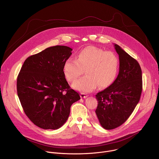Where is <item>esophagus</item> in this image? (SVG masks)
Returning a JSON list of instances; mask_svg holds the SVG:
<instances>
[{
    "label": "esophagus",
    "mask_w": 159,
    "mask_h": 159,
    "mask_svg": "<svg viewBox=\"0 0 159 159\" xmlns=\"http://www.w3.org/2000/svg\"><path fill=\"white\" fill-rule=\"evenodd\" d=\"M87 95L86 94V93H80V97H81V98H86V97H87Z\"/></svg>",
    "instance_id": "esophagus-1"
}]
</instances>
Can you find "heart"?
<instances>
[{"label": "heart", "instance_id": "1", "mask_svg": "<svg viewBox=\"0 0 159 159\" xmlns=\"http://www.w3.org/2000/svg\"><path fill=\"white\" fill-rule=\"evenodd\" d=\"M119 60L116 53L105 51L93 46L82 49L77 59L69 57L64 65V73L70 82H75L85 69V76L73 84L74 88L89 92L100 88H106L114 81L117 74Z\"/></svg>", "mask_w": 159, "mask_h": 159}]
</instances>
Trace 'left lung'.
I'll return each mask as SVG.
<instances>
[{
	"label": "left lung",
	"mask_w": 159,
	"mask_h": 159,
	"mask_svg": "<svg viewBox=\"0 0 159 159\" xmlns=\"http://www.w3.org/2000/svg\"><path fill=\"white\" fill-rule=\"evenodd\" d=\"M119 57V72L115 81L95 95V114L102 127L107 130L124 124L139 103L142 90V70L138 62L114 44Z\"/></svg>",
	"instance_id": "obj_1"
}]
</instances>
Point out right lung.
<instances>
[{
	"instance_id": "right-lung-1",
	"label": "right lung",
	"mask_w": 159,
	"mask_h": 159,
	"mask_svg": "<svg viewBox=\"0 0 159 159\" xmlns=\"http://www.w3.org/2000/svg\"><path fill=\"white\" fill-rule=\"evenodd\" d=\"M67 46L56 45L29 57L17 79V95L28 118L43 129L56 130L67 121L73 103L80 99L64 73L72 55Z\"/></svg>"
}]
</instances>
